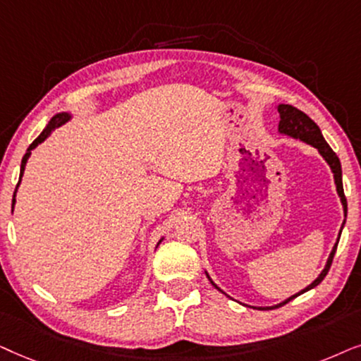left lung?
<instances>
[{
	"label": "left lung",
	"instance_id": "left-lung-1",
	"mask_svg": "<svg viewBox=\"0 0 361 361\" xmlns=\"http://www.w3.org/2000/svg\"><path fill=\"white\" fill-rule=\"evenodd\" d=\"M277 112H279V118H281V122H279V132L286 133V135H290V137H294V138H300L302 142H305V143H309V145L315 147L317 150L320 152V155L324 157L325 160H326V163H329V165H330L331 171H334L335 185H337L338 196H340V200H342V204H343L345 218H347V198H345V193H343L342 165H340V160H338V157L335 155V152L331 150L329 143L325 142V138H324V135H322L319 125H317V123L314 122V120H312V118L309 117V115L304 114V112H302V110H299V109L292 107V105L281 104V105H279V107H277ZM342 229H343V226H342ZM340 234H342V231H340ZM337 246H338V243L335 244L334 251L330 252V257H329V261H326L325 269H324V271H322L320 276L317 277L315 281L312 282V284H310L309 287H305V289L302 290V292H299V294L289 297V299L282 302V304H277V305H274V307H266V309H261V310H272V309H277V307L286 305L287 302H290L292 299H295L297 295L304 294V292L314 289L315 286H319L320 282L324 281V277L326 276V272H329V269H330V266H331V261H334L335 251H337ZM206 276H208V274H206ZM208 279H209V276H208ZM209 281H211V279H209ZM211 284H213V281H211ZM213 286H214V284H213ZM214 287H216V289H218V290H221L218 286H214Z\"/></svg>",
	"mask_w": 361,
	"mask_h": 361
}]
</instances>
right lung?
<instances>
[{"label": "right lung", "mask_w": 361, "mask_h": 361, "mask_svg": "<svg viewBox=\"0 0 361 361\" xmlns=\"http://www.w3.org/2000/svg\"><path fill=\"white\" fill-rule=\"evenodd\" d=\"M67 118H69V115H67V114H57L56 117H52V120H51V122H49V125H47V128H46V130H42L41 135L37 137L35 142L31 143L30 148H27L26 155L23 157V161H21V173H19V181H21V176H23V173H24V166H26V161H27V158H30V155H31V150H32V148H36L37 145H39L41 142H44L46 138L51 135V132L54 130V128L61 127L62 123L67 122ZM18 186H19V183L16 185V188H18ZM14 193H16V191H14ZM13 206H14V196H13Z\"/></svg>", "instance_id": "1"}]
</instances>
